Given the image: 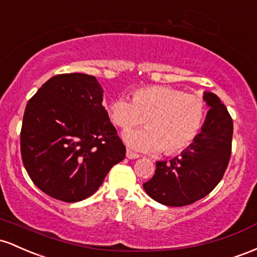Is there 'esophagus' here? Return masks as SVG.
I'll return each mask as SVG.
<instances>
[{"label": "esophagus", "mask_w": 257, "mask_h": 257, "mask_svg": "<svg viewBox=\"0 0 257 257\" xmlns=\"http://www.w3.org/2000/svg\"><path fill=\"white\" fill-rule=\"evenodd\" d=\"M138 157H140V155H138L137 153L130 151V149L126 151V158H127V159H137Z\"/></svg>", "instance_id": "1"}]
</instances>
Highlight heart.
<instances>
[{"label": "heart", "mask_w": 257, "mask_h": 257, "mask_svg": "<svg viewBox=\"0 0 257 257\" xmlns=\"http://www.w3.org/2000/svg\"><path fill=\"white\" fill-rule=\"evenodd\" d=\"M106 114L123 131L143 122L146 130L126 134V143L137 151L176 155L192 146L203 127L206 103L201 97L169 86L135 90L131 102L119 98L106 105Z\"/></svg>", "instance_id": "obj_1"}]
</instances>
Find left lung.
I'll return each instance as SVG.
<instances>
[{"mask_svg":"<svg viewBox=\"0 0 257 257\" xmlns=\"http://www.w3.org/2000/svg\"><path fill=\"white\" fill-rule=\"evenodd\" d=\"M203 98L210 109L200 134L181 157L157 161L154 176L143 183L147 194L164 205L186 206L206 197L228 166L233 120L216 94L205 92Z\"/></svg>","mask_w":257,"mask_h":257,"instance_id":"8db88e82","label":"left lung"}]
</instances>
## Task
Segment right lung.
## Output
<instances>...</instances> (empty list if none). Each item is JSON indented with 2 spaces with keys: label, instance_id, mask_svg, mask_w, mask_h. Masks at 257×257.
<instances>
[{
  "label": "right lung",
  "instance_id": "obj_1",
  "mask_svg": "<svg viewBox=\"0 0 257 257\" xmlns=\"http://www.w3.org/2000/svg\"><path fill=\"white\" fill-rule=\"evenodd\" d=\"M103 90L92 75L51 77L29 99L20 152L29 177L57 200L91 197L115 164L126 157L102 105Z\"/></svg>",
  "mask_w": 257,
  "mask_h": 257
}]
</instances>
